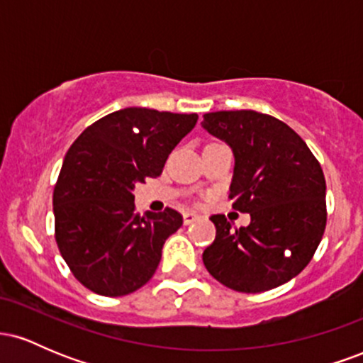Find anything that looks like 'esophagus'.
<instances>
[{"instance_id": "esophagus-1", "label": "esophagus", "mask_w": 363, "mask_h": 363, "mask_svg": "<svg viewBox=\"0 0 363 363\" xmlns=\"http://www.w3.org/2000/svg\"><path fill=\"white\" fill-rule=\"evenodd\" d=\"M182 218H184V223H186V225H191V223L198 222L199 215L194 213V211H184V215H182Z\"/></svg>"}]
</instances>
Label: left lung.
<instances>
[{"mask_svg": "<svg viewBox=\"0 0 363 363\" xmlns=\"http://www.w3.org/2000/svg\"><path fill=\"white\" fill-rule=\"evenodd\" d=\"M203 128L234 150L232 208L251 215L232 228L213 215L216 235L203 252L222 285L259 294L283 285L309 264L326 228V179L318 158L283 121L256 111L203 116Z\"/></svg>", "mask_w": 363, "mask_h": 363, "instance_id": "left-lung-1", "label": "left lung"}]
</instances>
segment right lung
Listing matches in <instances>:
<instances>
[{
	"mask_svg": "<svg viewBox=\"0 0 363 363\" xmlns=\"http://www.w3.org/2000/svg\"><path fill=\"white\" fill-rule=\"evenodd\" d=\"M196 121V114L128 107L95 121L69 147L54 184V239L83 286L123 297L153 277L182 215L165 208L141 216L133 189L160 176Z\"/></svg>",
	"mask_w": 363,
	"mask_h": 363,
	"instance_id": "1",
	"label": "right lung"
}]
</instances>
